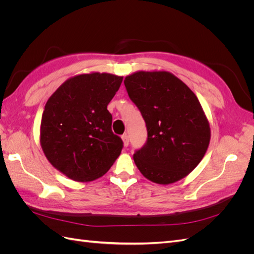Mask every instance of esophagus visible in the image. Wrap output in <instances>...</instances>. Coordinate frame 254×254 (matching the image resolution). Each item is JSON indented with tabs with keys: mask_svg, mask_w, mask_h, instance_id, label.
<instances>
[{
	"mask_svg": "<svg viewBox=\"0 0 254 254\" xmlns=\"http://www.w3.org/2000/svg\"><path fill=\"white\" fill-rule=\"evenodd\" d=\"M122 140H123V142H124V146H128V144H129V136H128L127 133L122 135Z\"/></svg>",
	"mask_w": 254,
	"mask_h": 254,
	"instance_id": "34e87169",
	"label": "esophagus"
}]
</instances>
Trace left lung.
I'll return each instance as SVG.
<instances>
[{"label": "left lung", "instance_id": "left-lung-1", "mask_svg": "<svg viewBox=\"0 0 254 254\" xmlns=\"http://www.w3.org/2000/svg\"><path fill=\"white\" fill-rule=\"evenodd\" d=\"M124 83L147 128V141L133 155L136 167L155 183L179 181L202 160L211 139L197 96L165 71L135 72Z\"/></svg>", "mask_w": 254, "mask_h": 254}]
</instances>
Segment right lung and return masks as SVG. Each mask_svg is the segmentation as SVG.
<instances>
[{
	"mask_svg": "<svg viewBox=\"0 0 254 254\" xmlns=\"http://www.w3.org/2000/svg\"><path fill=\"white\" fill-rule=\"evenodd\" d=\"M122 81V76L108 73L74 76L45 104L41 147L50 163L70 179L93 181L121 155L123 141L112 132L107 106Z\"/></svg>",
	"mask_w": 254,
	"mask_h": 254,
	"instance_id": "1",
	"label": "right lung"
}]
</instances>
